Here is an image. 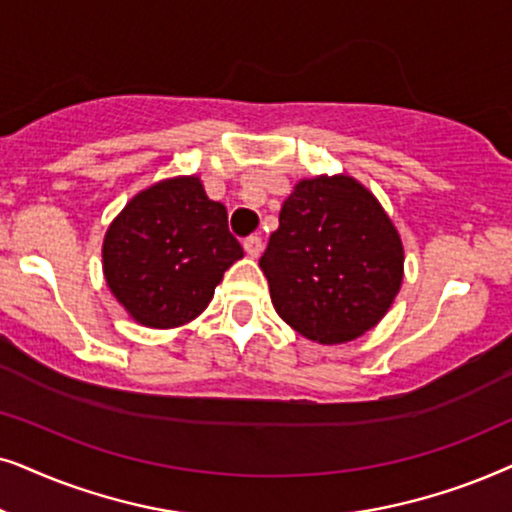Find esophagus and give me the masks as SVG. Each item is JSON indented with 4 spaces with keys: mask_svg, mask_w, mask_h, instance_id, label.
Returning a JSON list of instances; mask_svg holds the SVG:
<instances>
[{
    "mask_svg": "<svg viewBox=\"0 0 512 512\" xmlns=\"http://www.w3.org/2000/svg\"><path fill=\"white\" fill-rule=\"evenodd\" d=\"M243 250H245V255L252 257V260H255V257H260L262 250H264L262 238L260 236H248L243 241Z\"/></svg>",
    "mask_w": 512,
    "mask_h": 512,
    "instance_id": "34e87169",
    "label": "esophagus"
}]
</instances>
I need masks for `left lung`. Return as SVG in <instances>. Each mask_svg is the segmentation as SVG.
Masks as SVG:
<instances>
[{
  "instance_id": "left-lung-1",
  "label": "left lung",
  "mask_w": 512,
  "mask_h": 512,
  "mask_svg": "<svg viewBox=\"0 0 512 512\" xmlns=\"http://www.w3.org/2000/svg\"><path fill=\"white\" fill-rule=\"evenodd\" d=\"M260 269L292 330L318 344H344L391 309L405 250L377 196L356 177L316 175L285 199Z\"/></svg>"
}]
</instances>
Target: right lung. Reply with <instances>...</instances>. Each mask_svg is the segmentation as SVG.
Listing matches in <instances>:
<instances>
[{
    "label": "right lung",
    "mask_w": 512,
    "mask_h": 512,
    "mask_svg": "<svg viewBox=\"0 0 512 512\" xmlns=\"http://www.w3.org/2000/svg\"><path fill=\"white\" fill-rule=\"evenodd\" d=\"M241 257L227 208L208 199L199 175H177L142 189L114 217L102 274L135 323L170 330L201 316Z\"/></svg>",
    "instance_id": "add662e5"
}]
</instances>
